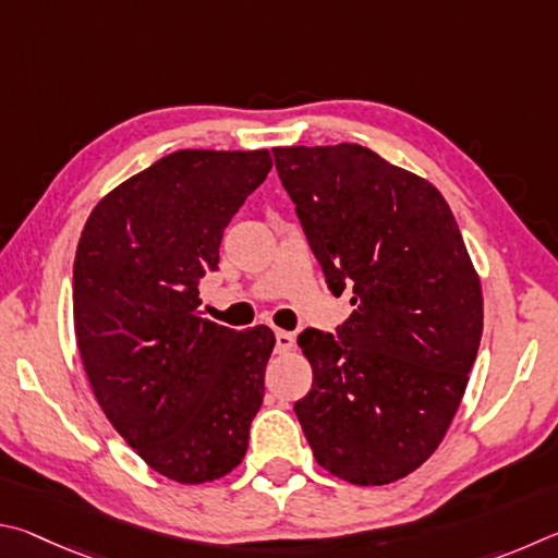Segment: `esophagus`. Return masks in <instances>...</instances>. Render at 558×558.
<instances>
[{"instance_id": "1", "label": "esophagus", "mask_w": 558, "mask_h": 558, "mask_svg": "<svg viewBox=\"0 0 558 558\" xmlns=\"http://www.w3.org/2000/svg\"><path fill=\"white\" fill-rule=\"evenodd\" d=\"M277 353H289V350H294L296 345V338L294 333H289V330H277Z\"/></svg>"}]
</instances>
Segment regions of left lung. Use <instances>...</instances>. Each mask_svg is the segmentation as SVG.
<instances>
[{
	"label": "left lung",
	"mask_w": 558,
	"mask_h": 558,
	"mask_svg": "<svg viewBox=\"0 0 558 558\" xmlns=\"http://www.w3.org/2000/svg\"><path fill=\"white\" fill-rule=\"evenodd\" d=\"M274 163L336 296V336H299L314 385L294 412L353 485L416 471L451 426L483 336L481 279L436 185L360 144L277 146Z\"/></svg>",
	"instance_id": "left-lung-1"
}]
</instances>
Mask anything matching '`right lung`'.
Listing matches in <instances>:
<instances>
[{
	"label": "right lung",
	"instance_id": "1",
	"mask_svg": "<svg viewBox=\"0 0 558 558\" xmlns=\"http://www.w3.org/2000/svg\"><path fill=\"white\" fill-rule=\"evenodd\" d=\"M269 169L267 149L173 151L107 193L77 242L75 340L97 404L175 483L238 468L262 407L271 328L201 318L198 281Z\"/></svg>",
	"mask_w": 558,
	"mask_h": 558
}]
</instances>
